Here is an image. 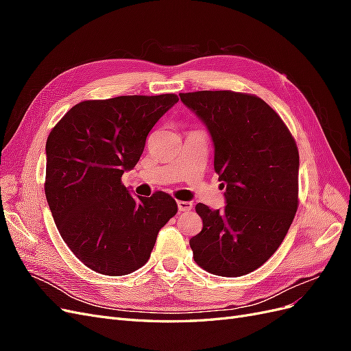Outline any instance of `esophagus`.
I'll list each match as a JSON object with an SVG mask.
<instances>
[{
    "label": "esophagus",
    "instance_id": "esophagus-1",
    "mask_svg": "<svg viewBox=\"0 0 351 351\" xmlns=\"http://www.w3.org/2000/svg\"><path fill=\"white\" fill-rule=\"evenodd\" d=\"M177 205H178V209L182 210V212H187V210H190V209L193 208L192 202H186V200H178Z\"/></svg>",
    "mask_w": 351,
    "mask_h": 351
}]
</instances>
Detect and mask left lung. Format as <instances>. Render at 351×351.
I'll use <instances>...</instances> for the list:
<instances>
[{"label":"left lung","instance_id":"left-lung-1","mask_svg":"<svg viewBox=\"0 0 351 351\" xmlns=\"http://www.w3.org/2000/svg\"><path fill=\"white\" fill-rule=\"evenodd\" d=\"M180 98L208 127L227 200L222 210L196 205L204 227L189 241L193 259L219 277H241L262 267L289 232L299 206V149L256 95L197 90Z\"/></svg>","mask_w":351,"mask_h":351}]
</instances>
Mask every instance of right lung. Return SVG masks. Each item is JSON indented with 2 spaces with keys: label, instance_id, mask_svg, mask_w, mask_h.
Here are the masks:
<instances>
[{
  "label": "right lung",
  "instance_id": "obj_1",
  "mask_svg": "<svg viewBox=\"0 0 351 351\" xmlns=\"http://www.w3.org/2000/svg\"><path fill=\"white\" fill-rule=\"evenodd\" d=\"M177 101L176 93L83 101L48 136L49 209L62 240L95 272L120 277L143 267L159 230L177 214L168 193L137 200L121 183L152 127Z\"/></svg>",
  "mask_w": 351,
  "mask_h": 351
}]
</instances>
